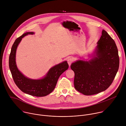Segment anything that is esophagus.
Masks as SVG:
<instances>
[{"instance_id": "34e87169", "label": "esophagus", "mask_w": 126, "mask_h": 126, "mask_svg": "<svg viewBox=\"0 0 126 126\" xmlns=\"http://www.w3.org/2000/svg\"><path fill=\"white\" fill-rule=\"evenodd\" d=\"M73 61V58H69L68 60H67V62H68V63L69 64V66L71 65V64L72 63Z\"/></svg>"}]
</instances>
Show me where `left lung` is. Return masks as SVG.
Listing matches in <instances>:
<instances>
[{
	"instance_id": "left-lung-1",
	"label": "left lung",
	"mask_w": 126,
	"mask_h": 126,
	"mask_svg": "<svg viewBox=\"0 0 126 126\" xmlns=\"http://www.w3.org/2000/svg\"><path fill=\"white\" fill-rule=\"evenodd\" d=\"M96 55L88 61L78 60L71 68L75 73L74 84L85 95L105 91L112 83L119 67L118 50L114 40L104 30L97 42Z\"/></svg>"
}]
</instances>
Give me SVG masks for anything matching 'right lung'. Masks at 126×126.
I'll list each match as a JSON object with an SVG mask.
<instances>
[{
    "instance_id": "add662e5",
    "label": "right lung",
    "mask_w": 126,
    "mask_h": 126,
    "mask_svg": "<svg viewBox=\"0 0 126 126\" xmlns=\"http://www.w3.org/2000/svg\"><path fill=\"white\" fill-rule=\"evenodd\" d=\"M33 32L24 33L14 41L11 50L9 58V66L13 80L23 92L36 97H44L51 93L54 89L60 76L69 67L67 61L63 62L52 67L42 79L33 80L24 76L18 69L15 61L16 52L18 45L22 38L28 34H33Z\"/></svg>"
}]
</instances>
